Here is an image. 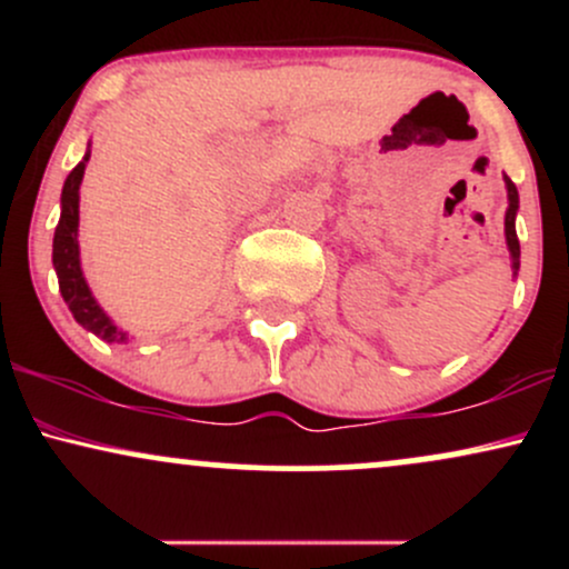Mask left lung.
Returning a JSON list of instances; mask_svg holds the SVG:
<instances>
[{"mask_svg":"<svg viewBox=\"0 0 569 569\" xmlns=\"http://www.w3.org/2000/svg\"><path fill=\"white\" fill-rule=\"evenodd\" d=\"M506 187H508V211H506V240L508 248H511L513 257V270H519V238H516V208H519V192H516L513 181L506 176Z\"/></svg>","mask_w":569,"mask_h":569,"instance_id":"8db88e82","label":"left lung"}]
</instances>
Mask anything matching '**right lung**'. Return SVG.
<instances>
[{"mask_svg": "<svg viewBox=\"0 0 569 569\" xmlns=\"http://www.w3.org/2000/svg\"><path fill=\"white\" fill-rule=\"evenodd\" d=\"M90 152L77 162V168L67 176L61 192V219H58L56 238H53V264L58 272V286H61L63 302L69 305L71 316L84 329L93 331L96 337L107 339V342H126L117 326L109 321L107 312L98 307V302L90 293L88 283H84L80 270V246H77V227H80V184L84 173V162H88Z\"/></svg>", "mask_w": 569, "mask_h": 569, "instance_id": "1", "label": "right lung"}]
</instances>
